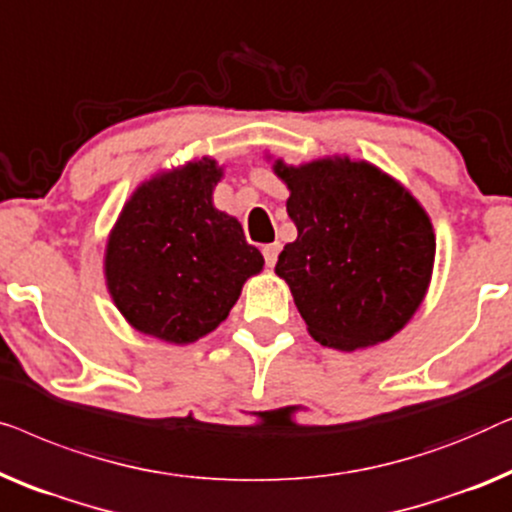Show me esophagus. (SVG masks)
Listing matches in <instances>:
<instances>
[{"label":"esophagus","instance_id":"obj_1","mask_svg":"<svg viewBox=\"0 0 512 512\" xmlns=\"http://www.w3.org/2000/svg\"><path fill=\"white\" fill-rule=\"evenodd\" d=\"M278 253H280V243H269V246H264V248H262V255H264V262H266V266H273V264H276Z\"/></svg>","mask_w":512,"mask_h":512}]
</instances>
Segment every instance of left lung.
Here are the masks:
<instances>
[{
	"label": "left lung",
	"instance_id": "8db88e82",
	"mask_svg": "<svg viewBox=\"0 0 512 512\" xmlns=\"http://www.w3.org/2000/svg\"><path fill=\"white\" fill-rule=\"evenodd\" d=\"M273 171L290 187L297 241L276 273L315 341L336 350L383 343L427 294L436 236L406 187L369 162L327 157Z\"/></svg>",
	"mask_w": 512,
	"mask_h": 512
}]
</instances>
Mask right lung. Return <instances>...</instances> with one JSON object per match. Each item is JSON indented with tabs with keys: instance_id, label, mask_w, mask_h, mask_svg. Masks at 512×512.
<instances>
[{
	"instance_id": "add662e5",
	"label": "right lung",
	"mask_w": 512,
	"mask_h": 512,
	"mask_svg": "<svg viewBox=\"0 0 512 512\" xmlns=\"http://www.w3.org/2000/svg\"><path fill=\"white\" fill-rule=\"evenodd\" d=\"M222 169L187 162L136 187L106 243V285L125 320L167 343H192L227 318L264 257L241 222L213 206Z\"/></svg>"
}]
</instances>
